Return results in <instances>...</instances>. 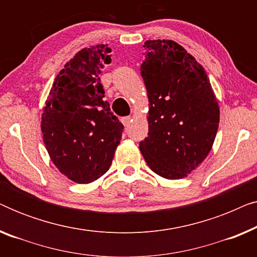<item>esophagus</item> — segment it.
Listing matches in <instances>:
<instances>
[{"label": "esophagus", "instance_id": "esophagus-1", "mask_svg": "<svg viewBox=\"0 0 257 257\" xmlns=\"http://www.w3.org/2000/svg\"><path fill=\"white\" fill-rule=\"evenodd\" d=\"M121 122H122V124H124L125 127H127V126L130 125V122H131V118H130V117L121 118Z\"/></svg>", "mask_w": 257, "mask_h": 257}]
</instances>
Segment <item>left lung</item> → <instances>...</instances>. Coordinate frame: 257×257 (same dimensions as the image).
Here are the masks:
<instances>
[{
    "label": "left lung",
    "instance_id": "obj_1",
    "mask_svg": "<svg viewBox=\"0 0 257 257\" xmlns=\"http://www.w3.org/2000/svg\"><path fill=\"white\" fill-rule=\"evenodd\" d=\"M140 73L149 97V135L139 144L154 173L187 177L208 156L220 110L205 69L173 41H146Z\"/></svg>",
    "mask_w": 257,
    "mask_h": 257
}]
</instances>
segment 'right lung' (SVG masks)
I'll return each instance as SVG.
<instances>
[{
  "label": "right lung",
  "mask_w": 257,
  "mask_h": 257,
  "mask_svg": "<svg viewBox=\"0 0 257 257\" xmlns=\"http://www.w3.org/2000/svg\"><path fill=\"white\" fill-rule=\"evenodd\" d=\"M111 49H82L56 77L42 113L43 142L59 172L77 184H90L110 168L124 126L104 100L101 69Z\"/></svg>",
  "instance_id": "right-lung-1"
}]
</instances>
